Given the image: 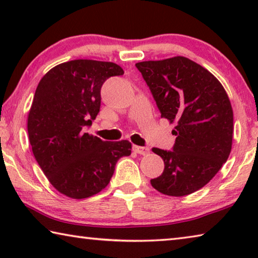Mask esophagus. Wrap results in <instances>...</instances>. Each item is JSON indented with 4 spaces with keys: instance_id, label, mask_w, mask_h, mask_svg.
Instances as JSON below:
<instances>
[{
    "instance_id": "obj_1",
    "label": "esophagus",
    "mask_w": 258,
    "mask_h": 258,
    "mask_svg": "<svg viewBox=\"0 0 258 258\" xmlns=\"http://www.w3.org/2000/svg\"><path fill=\"white\" fill-rule=\"evenodd\" d=\"M133 150L137 152V154L143 155V156H146V155H148L150 152L149 148H148V147H140V146H134L133 147Z\"/></svg>"
}]
</instances>
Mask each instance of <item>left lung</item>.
Masks as SVG:
<instances>
[{"label":"left lung","instance_id":"1","mask_svg":"<svg viewBox=\"0 0 258 258\" xmlns=\"http://www.w3.org/2000/svg\"><path fill=\"white\" fill-rule=\"evenodd\" d=\"M161 117L175 123L172 150L152 148L164 160L151 185L182 197L202 189L229 158L233 111L224 87L207 69L184 56L135 63Z\"/></svg>","mask_w":258,"mask_h":258}]
</instances>
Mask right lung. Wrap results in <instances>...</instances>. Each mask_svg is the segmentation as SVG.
Segmentation results:
<instances>
[{
    "mask_svg": "<svg viewBox=\"0 0 258 258\" xmlns=\"http://www.w3.org/2000/svg\"><path fill=\"white\" fill-rule=\"evenodd\" d=\"M124 71L97 60H72L47 72L37 85L28 113V137L47 180L74 199L97 195L110 182L116 163L131 155L127 140L102 141L85 133L101 106V87Z\"/></svg>",
    "mask_w": 258,
    "mask_h": 258,
    "instance_id": "obj_1",
    "label": "right lung"
}]
</instances>
